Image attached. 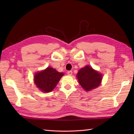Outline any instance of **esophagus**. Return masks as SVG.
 I'll return each mask as SVG.
<instances>
[{"instance_id": "esophagus-1", "label": "esophagus", "mask_w": 134, "mask_h": 134, "mask_svg": "<svg viewBox=\"0 0 134 134\" xmlns=\"http://www.w3.org/2000/svg\"><path fill=\"white\" fill-rule=\"evenodd\" d=\"M67 74L69 75H71L72 74V71H69L67 72Z\"/></svg>"}]
</instances>
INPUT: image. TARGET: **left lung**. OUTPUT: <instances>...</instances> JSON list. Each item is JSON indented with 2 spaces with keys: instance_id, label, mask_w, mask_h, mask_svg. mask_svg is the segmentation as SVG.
I'll use <instances>...</instances> for the list:
<instances>
[{
  "instance_id": "left-lung-1",
  "label": "left lung",
  "mask_w": 134,
  "mask_h": 134,
  "mask_svg": "<svg viewBox=\"0 0 134 134\" xmlns=\"http://www.w3.org/2000/svg\"><path fill=\"white\" fill-rule=\"evenodd\" d=\"M76 77L83 89L89 92L99 86L102 76L101 74L93 69L92 67L86 65L79 70Z\"/></svg>"
}]
</instances>
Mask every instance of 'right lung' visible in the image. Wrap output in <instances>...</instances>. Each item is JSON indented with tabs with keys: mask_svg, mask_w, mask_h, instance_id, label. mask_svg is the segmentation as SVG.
<instances>
[{
	"mask_svg": "<svg viewBox=\"0 0 134 134\" xmlns=\"http://www.w3.org/2000/svg\"><path fill=\"white\" fill-rule=\"evenodd\" d=\"M64 73L59 72L52 67L35 74L34 82L38 89L42 92H51L59 82Z\"/></svg>",
	"mask_w": 134,
	"mask_h": 134,
	"instance_id": "right-lung-1",
	"label": "right lung"
}]
</instances>
